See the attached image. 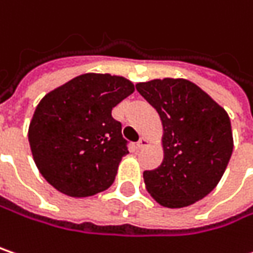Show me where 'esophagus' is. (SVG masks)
<instances>
[{"label":"esophagus","mask_w":253,"mask_h":253,"mask_svg":"<svg viewBox=\"0 0 253 253\" xmlns=\"http://www.w3.org/2000/svg\"><path fill=\"white\" fill-rule=\"evenodd\" d=\"M146 146H149V140L144 139V137H140L139 141H137V147H139V149H144Z\"/></svg>","instance_id":"34e87169"}]
</instances>
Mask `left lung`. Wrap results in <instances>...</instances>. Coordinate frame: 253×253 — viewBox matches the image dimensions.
Listing matches in <instances>:
<instances>
[{
  "mask_svg": "<svg viewBox=\"0 0 253 253\" xmlns=\"http://www.w3.org/2000/svg\"><path fill=\"white\" fill-rule=\"evenodd\" d=\"M159 113L163 162L143 179L165 208H185L209 195L222 179L233 150L228 113L195 83L163 79L136 84Z\"/></svg>",
  "mask_w": 253,
  "mask_h": 253,
  "instance_id": "8db88e82",
  "label": "left lung"
}]
</instances>
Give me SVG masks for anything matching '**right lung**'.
I'll list each match as a JSON object with an SVG mask.
<instances>
[{
  "label": "right lung",
  "mask_w": 253,
  "mask_h": 253,
  "mask_svg": "<svg viewBox=\"0 0 253 253\" xmlns=\"http://www.w3.org/2000/svg\"><path fill=\"white\" fill-rule=\"evenodd\" d=\"M133 91L125 77L87 73L41 98L28 141L38 170L52 187L85 198L112 186L128 153L112 110Z\"/></svg>",
  "instance_id": "1"
}]
</instances>
